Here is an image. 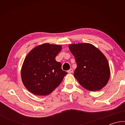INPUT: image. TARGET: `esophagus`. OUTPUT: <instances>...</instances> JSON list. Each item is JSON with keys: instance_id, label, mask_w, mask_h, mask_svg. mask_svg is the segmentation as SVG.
Listing matches in <instances>:
<instances>
[{"instance_id": "esophagus-1", "label": "esophagus", "mask_w": 125, "mask_h": 125, "mask_svg": "<svg viewBox=\"0 0 125 125\" xmlns=\"http://www.w3.org/2000/svg\"><path fill=\"white\" fill-rule=\"evenodd\" d=\"M73 69L71 68L70 69H69V70H68V71H67V72L68 73H69V74H71V73H73Z\"/></svg>"}]
</instances>
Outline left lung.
Wrapping results in <instances>:
<instances>
[{"mask_svg":"<svg viewBox=\"0 0 125 125\" xmlns=\"http://www.w3.org/2000/svg\"><path fill=\"white\" fill-rule=\"evenodd\" d=\"M69 48L74 56L77 67L74 76L86 89L100 90L108 82L110 71L106 58L92 44H71Z\"/></svg>","mask_w":125,"mask_h":125,"instance_id":"obj_1","label":"left lung"}]
</instances>
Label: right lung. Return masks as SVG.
Instances as JSON below:
<instances>
[{
    "label": "right lung",
    "mask_w": 125,
    "mask_h": 125,
    "mask_svg": "<svg viewBox=\"0 0 125 125\" xmlns=\"http://www.w3.org/2000/svg\"><path fill=\"white\" fill-rule=\"evenodd\" d=\"M62 50L58 45L44 43L30 52L23 63L21 75L24 86L37 95H47L60 85L67 74L55 57Z\"/></svg>",
    "instance_id": "right-lung-1"
}]
</instances>
